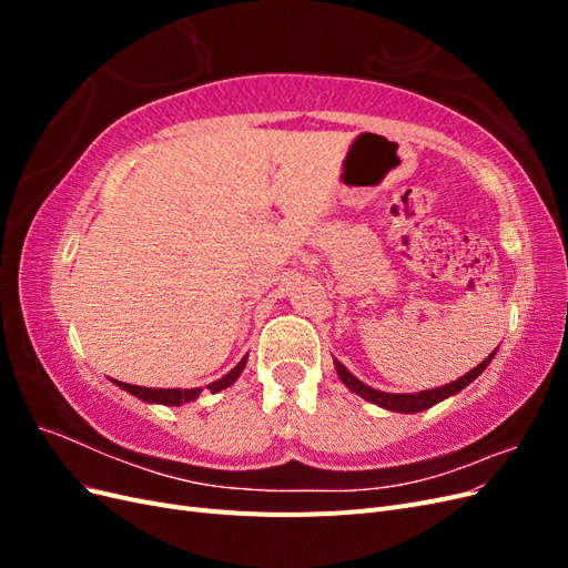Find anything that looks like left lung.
<instances>
[{
  "label": "left lung",
  "instance_id": "1",
  "mask_svg": "<svg viewBox=\"0 0 568 568\" xmlns=\"http://www.w3.org/2000/svg\"><path fill=\"white\" fill-rule=\"evenodd\" d=\"M495 353H497V348L484 359V363L476 365L474 369H469L464 376H459V379H455L453 384L426 388V390H419V393H386V390H376V388L367 386L365 382H359L357 376H353L346 367L338 363V359H334V367H336L338 379L346 384L353 393H357L359 398H365V400L379 405L384 409H390V412H405V415H415V412H424L428 407H434L440 400L450 398V395L459 393L462 388H467L476 379V376L484 374V369L490 365V359L495 357Z\"/></svg>",
  "mask_w": 568,
  "mask_h": 568
}]
</instances>
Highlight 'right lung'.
<instances>
[{"mask_svg":"<svg viewBox=\"0 0 568 568\" xmlns=\"http://www.w3.org/2000/svg\"><path fill=\"white\" fill-rule=\"evenodd\" d=\"M246 359L248 355H244L242 359H239V365L234 369H230L222 379L209 384L211 393H220L222 388H230L236 379L239 374L244 372L246 367ZM118 388L128 390L130 395H134V398H140L144 403H156V405H165V407H178V405H184V403H192L196 400L203 388H144V386H134V384H125V382H115L111 379Z\"/></svg>","mask_w":568,"mask_h":568,"instance_id":"add662e5","label":"right lung"}]
</instances>
